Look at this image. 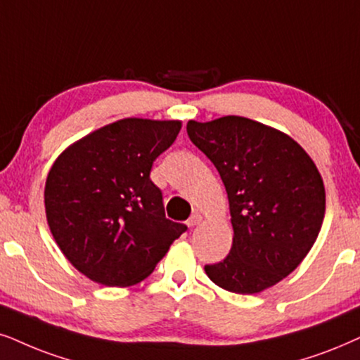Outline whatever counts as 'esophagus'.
<instances>
[{
    "instance_id": "1",
    "label": "esophagus",
    "mask_w": 360,
    "mask_h": 360,
    "mask_svg": "<svg viewBox=\"0 0 360 360\" xmlns=\"http://www.w3.org/2000/svg\"><path fill=\"white\" fill-rule=\"evenodd\" d=\"M201 221H202V216H201V214H199V212H194L193 216H191L189 219H188V222H186V224H188L189 227H194V226H198L199 222H201Z\"/></svg>"
}]
</instances>
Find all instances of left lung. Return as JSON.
Listing matches in <instances>:
<instances>
[{
    "label": "left lung",
    "mask_w": 360,
    "mask_h": 360,
    "mask_svg": "<svg viewBox=\"0 0 360 360\" xmlns=\"http://www.w3.org/2000/svg\"><path fill=\"white\" fill-rule=\"evenodd\" d=\"M229 199L233 248L204 271L219 288L256 294L289 276L311 251L326 212L322 177L292 138L261 122L224 116L188 122Z\"/></svg>",
    "instance_id": "8db88e82"
}]
</instances>
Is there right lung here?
Wrapping results in <instances>:
<instances>
[{"label":"right lung","instance_id":"1","mask_svg":"<svg viewBox=\"0 0 360 360\" xmlns=\"http://www.w3.org/2000/svg\"><path fill=\"white\" fill-rule=\"evenodd\" d=\"M179 121L126 117L59 156L44 188L53 238L81 274L109 288L151 274L188 226L167 219L151 167L174 143Z\"/></svg>","mask_w":360,"mask_h":360}]
</instances>
